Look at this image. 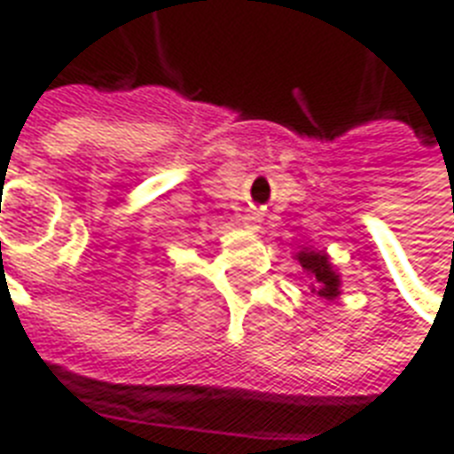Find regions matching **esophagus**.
<instances>
[{
  "mask_svg": "<svg viewBox=\"0 0 454 454\" xmlns=\"http://www.w3.org/2000/svg\"><path fill=\"white\" fill-rule=\"evenodd\" d=\"M260 221H262V216H260V211H255V208H250V211L243 214V223H246L247 228H257Z\"/></svg>",
  "mask_w": 454,
  "mask_h": 454,
  "instance_id": "obj_1",
  "label": "esophagus"
}]
</instances>
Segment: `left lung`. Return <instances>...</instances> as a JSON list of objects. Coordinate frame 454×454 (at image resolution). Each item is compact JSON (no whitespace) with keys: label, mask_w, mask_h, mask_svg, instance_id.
I'll list each match as a JSON object with an SVG mask.
<instances>
[{"label":"left lung","mask_w":454,"mask_h":454,"mask_svg":"<svg viewBox=\"0 0 454 454\" xmlns=\"http://www.w3.org/2000/svg\"><path fill=\"white\" fill-rule=\"evenodd\" d=\"M296 260H299V265L306 270V275L316 282L311 289H314L321 299H328V301H331V299H335V296L340 294V292H338L340 279H338V275L333 272V267H331V262H328V257H325L324 253H309V250H301V253L296 255Z\"/></svg>","instance_id":"left-lung-1"}]
</instances>
